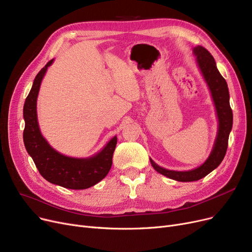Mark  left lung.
Segmentation results:
<instances>
[{
  "label": "left lung",
  "mask_w": 252,
  "mask_h": 252,
  "mask_svg": "<svg viewBox=\"0 0 252 252\" xmlns=\"http://www.w3.org/2000/svg\"><path fill=\"white\" fill-rule=\"evenodd\" d=\"M193 51L197 56L198 65L209 87L215 109H217L219 118V131L210 156L198 168L189 171L167 170L150 159L151 164L156 171L177 182L199 181V179L205 177L212 170L217 168L225 156L229 135L233 126V112L230 105L229 88H227L225 80L217 67L213 56L206 48L202 46L195 47Z\"/></svg>",
  "instance_id": "1"
}]
</instances>
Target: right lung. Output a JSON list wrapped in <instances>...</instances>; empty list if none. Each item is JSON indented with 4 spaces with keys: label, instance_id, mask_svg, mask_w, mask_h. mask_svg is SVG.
I'll use <instances>...</instances> for the list:
<instances>
[{
    "label": "right lung",
    "instance_id": "right-lung-1",
    "mask_svg": "<svg viewBox=\"0 0 252 252\" xmlns=\"http://www.w3.org/2000/svg\"><path fill=\"white\" fill-rule=\"evenodd\" d=\"M53 59L39 71L23 106L25 130L23 142L32 158L40 174L51 184L71 189H88L99 183L109 173L113 154L117 145L114 136L95 156L87 159H77L56 152L42 136L37 118V98L42 79Z\"/></svg>",
    "mask_w": 252,
    "mask_h": 252
}]
</instances>
